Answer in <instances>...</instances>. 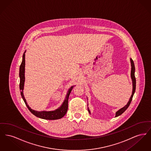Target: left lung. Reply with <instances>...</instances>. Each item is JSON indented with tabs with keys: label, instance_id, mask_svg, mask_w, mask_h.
<instances>
[{
	"label": "left lung",
	"instance_id": "1",
	"mask_svg": "<svg viewBox=\"0 0 151 151\" xmlns=\"http://www.w3.org/2000/svg\"><path fill=\"white\" fill-rule=\"evenodd\" d=\"M130 62H131V78L132 79V94L129 98V101H128L127 104L123 108L120 109L119 110H118L116 113H115V117L118 116L119 115H121L122 113H123L127 108H129V104L132 101L133 96L135 93V89H136V79L135 77V65L134 61L132 60V59L131 58H130ZM88 110L89 113L91 114V111L89 108H88Z\"/></svg>",
	"mask_w": 151,
	"mask_h": 151
}]
</instances>
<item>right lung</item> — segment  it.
<instances>
[{"label": "right lung", "mask_w": 151, "mask_h": 151, "mask_svg": "<svg viewBox=\"0 0 151 151\" xmlns=\"http://www.w3.org/2000/svg\"><path fill=\"white\" fill-rule=\"evenodd\" d=\"M26 51L22 55V64L20 66V70H19V76H20V93H21V96L23 100L24 101L26 106H27L28 109H29V111L36 116L38 118L43 119H46V120H55V119H60L62 117L65 116V114H66L67 110H68V98L70 94V93L72 91L73 88L74 86H71L68 91H67V94L65 96V100L63 101V104L61 105V106L59 108H58L55 110L52 111H36L35 110H33L32 109L29 107V105H28V103L27 101L25 100L24 93H23V90H24V83H25V53Z\"/></svg>", "instance_id": "obj_1"}]
</instances>
